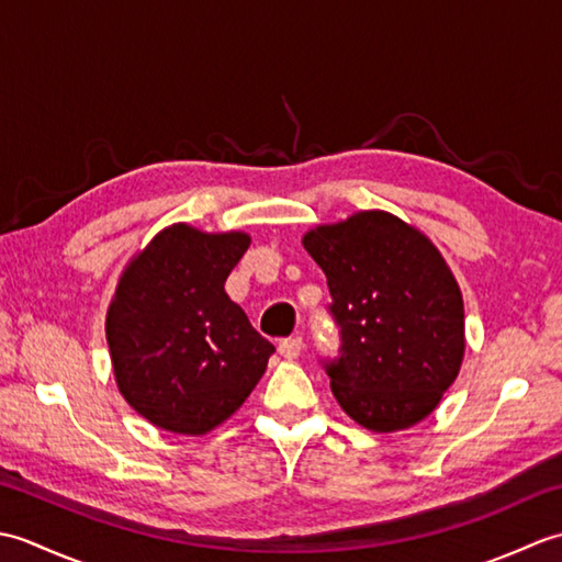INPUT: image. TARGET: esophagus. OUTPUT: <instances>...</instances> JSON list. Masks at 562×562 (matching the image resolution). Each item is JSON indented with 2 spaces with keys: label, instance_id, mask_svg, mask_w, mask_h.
<instances>
[{
  "label": "esophagus",
  "instance_id": "obj_1",
  "mask_svg": "<svg viewBox=\"0 0 562 562\" xmlns=\"http://www.w3.org/2000/svg\"><path fill=\"white\" fill-rule=\"evenodd\" d=\"M302 348H304L302 338H288L278 345V352L284 357V360H296V357L302 355Z\"/></svg>",
  "mask_w": 562,
  "mask_h": 562
}]
</instances>
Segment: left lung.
Here are the masks:
<instances>
[{"instance_id":"8db88e82","label":"left lung","mask_w":562,"mask_h":562,"mask_svg":"<svg viewBox=\"0 0 562 562\" xmlns=\"http://www.w3.org/2000/svg\"><path fill=\"white\" fill-rule=\"evenodd\" d=\"M326 272L340 357L330 391L357 425L398 432L432 413L463 362V296L447 260L384 210L318 224L302 238Z\"/></svg>"}]
</instances>
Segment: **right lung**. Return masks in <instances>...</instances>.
Segmentation results:
<instances>
[{"label":"right lung","instance_id":"1","mask_svg":"<svg viewBox=\"0 0 562 562\" xmlns=\"http://www.w3.org/2000/svg\"><path fill=\"white\" fill-rule=\"evenodd\" d=\"M248 246L244 232L207 234L178 222L117 280L105 314L115 384L154 427L207 435L266 374L272 342L224 292Z\"/></svg>","mask_w":562,"mask_h":562}]
</instances>
